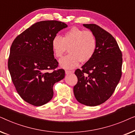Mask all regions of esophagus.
Instances as JSON below:
<instances>
[{
    "instance_id": "obj_1",
    "label": "esophagus",
    "mask_w": 135,
    "mask_h": 135,
    "mask_svg": "<svg viewBox=\"0 0 135 135\" xmlns=\"http://www.w3.org/2000/svg\"><path fill=\"white\" fill-rule=\"evenodd\" d=\"M65 73H66V74H71L72 73H73V72L71 71H68V70H66Z\"/></svg>"
}]
</instances>
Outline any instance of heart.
<instances>
[{
  "label": "heart",
  "instance_id": "obj_1",
  "mask_svg": "<svg viewBox=\"0 0 135 135\" xmlns=\"http://www.w3.org/2000/svg\"><path fill=\"white\" fill-rule=\"evenodd\" d=\"M51 49L56 58H61L68 50L69 54L60 61L65 69H73L80 61L85 63L95 55L97 40L93 32L73 27L64 33L62 37L56 36L51 41Z\"/></svg>",
  "mask_w": 135,
  "mask_h": 135
}]
</instances>
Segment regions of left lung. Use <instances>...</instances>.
<instances>
[{
	"label": "left lung",
	"instance_id": "obj_1",
	"mask_svg": "<svg viewBox=\"0 0 135 135\" xmlns=\"http://www.w3.org/2000/svg\"><path fill=\"white\" fill-rule=\"evenodd\" d=\"M93 33L97 49L90 61L77 69V84L74 86L75 98L81 104L96 106L113 94L122 76V54L111 34L95 24H84Z\"/></svg>",
	"mask_w": 135,
	"mask_h": 135
}]
</instances>
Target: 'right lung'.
<instances>
[{"mask_svg":"<svg viewBox=\"0 0 135 135\" xmlns=\"http://www.w3.org/2000/svg\"><path fill=\"white\" fill-rule=\"evenodd\" d=\"M67 27L55 20L37 22L16 37L12 44L8 68L12 82L21 98L33 106L49 102L53 96V85L64 79V69L55 70L58 62L55 59L51 41Z\"/></svg>","mask_w":135,"mask_h":135,"instance_id":"add662e5","label":"right lung"}]
</instances>
